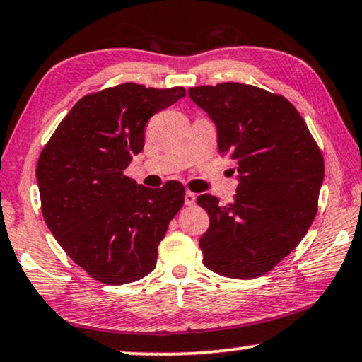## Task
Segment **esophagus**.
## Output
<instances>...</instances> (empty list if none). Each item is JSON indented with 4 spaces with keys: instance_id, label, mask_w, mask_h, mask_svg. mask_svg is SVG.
I'll use <instances>...</instances> for the list:
<instances>
[{
    "instance_id": "esophagus-1",
    "label": "esophagus",
    "mask_w": 362,
    "mask_h": 362,
    "mask_svg": "<svg viewBox=\"0 0 362 362\" xmlns=\"http://www.w3.org/2000/svg\"><path fill=\"white\" fill-rule=\"evenodd\" d=\"M195 199H197V195L193 192L185 193V204H187V206H192V204H195Z\"/></svg>"
}]
</instances>
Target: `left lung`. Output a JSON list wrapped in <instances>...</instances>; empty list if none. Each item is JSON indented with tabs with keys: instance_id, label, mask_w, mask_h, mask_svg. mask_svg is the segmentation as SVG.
<instances>
[{
	"instance_id": "left-lung-1",
	"label": "left lung",
	"mask_w": 362,
	"mask_h": 362,
	"mask_svg": "<svg viewBox=\"0 0 362 362\" xmlns=\"http://www.w3.org/2000/svg\"><path fill=\"white\" fill-rule=\"evenodd\" d=\"M188 94L216 123L221 154L239 172L233 203L197 198L209 216L199 239L203 265L221 276L258 278L309 230L325 172L322 151L283 95L240 83L197 86Z\"/></svg>"
}]
</instances>
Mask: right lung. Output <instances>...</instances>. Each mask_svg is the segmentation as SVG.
I'll use <instances>...</instances> for the list:
<instances>
[{
	"mask_svg": "<svg viewBox=\"0 0 362 362\" xmlns=\"http://www.w3.org/2000/svg\"><path fill=\"white\" fill-rule=\"evenodd\" d=\"M185 95L125 83L79 99L37 163L43 219L62 249L104 284L138 281L156 268L158 247L185 202L180 182L138 185L125 175L144 148L154 113Z\"/></svg>",
	"mask_w": 362,
	"mask_h": 362,
	"instance_id": "1",
	"label": "right lung"
}]
</instances>
